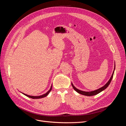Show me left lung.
I'll return each mask as SVG.
<instances>
[{
  "label": "left lung",
  "mask_w": 126,
  "mask_h": 126,
  "mask_svg": "<svg viewBox=\"0 0 126 126\" xmlns=\"http://www.w3.org/2000/svg\"><path fill=\"white\" fill-rule=\"evenodd\" d=\"M115 68H114V70H113V73L111 76V77H110V79L109 80V81L107 82L106 84L101 88H100L99 89H98L97 90H94V91H82V90H79L77 88H76L74 86V85L72 84V83H71V85L72 86V87H73V88L74 89V90L77 91V92L80 94H81L82 95H85V96H94V95H96L99 93H101L102 91L104 90L105 89H106L108 87V86L109 85L110 82H111V80L112 79V77H113V74H114V71H115Z\"/></svg>",
  "instance_id": "left-lung-1"
}]
</instances>
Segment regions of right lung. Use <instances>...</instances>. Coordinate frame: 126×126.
<instances>
[{"label":"right lung","mask_w":126,"mask_h":126,"mask_svg":"<svg viewBox=\"0 0 126 126\" xmlns=\"http://www.w3.org/2000/svg\"><path fill=\"white\" fill-rule=\"evenodd\" d=\"M51 89H52V85H51V87H50V89H49V91H48L45 94H43V95H41V96H29V95H28V94H24V93H22V94H23L24 95H25V96H26L27 97H29V98H32V99H40V98H44V97H46V96H47V95L49 94V93H50V91H51Z\"/></svg>","instance_id":"add662e5"}]
</instances>
